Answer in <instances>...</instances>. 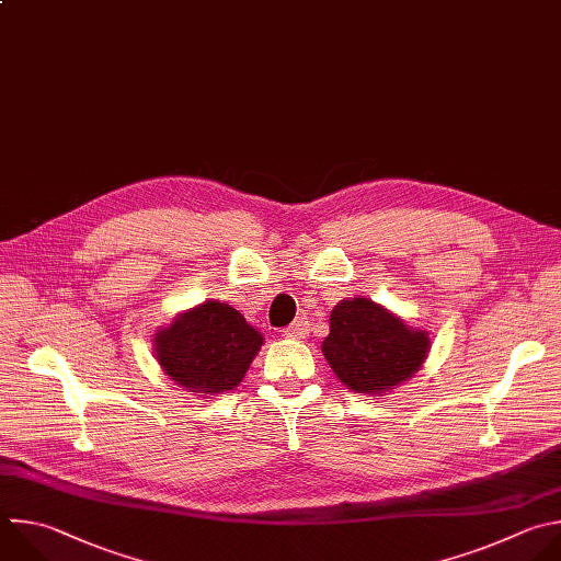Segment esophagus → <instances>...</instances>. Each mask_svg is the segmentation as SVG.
<instances>
[{"label":"esophagus","mask_w":561,"mask_h":561,"mask_svg":"<svg viewBox=\"0 0 561 561\" xmlns=\"http://www.w3.org/2000/svg\"><path fill=\"white\" fill-rule=\"evenodd\" d=\"M284 336H288V339H306L308 336V323L301 321V319L293 321L288 328H284Z\"/></svg>","instance_id":"1"}]
</instances>
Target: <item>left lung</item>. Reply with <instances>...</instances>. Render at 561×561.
I'll return each instance as SVG.
<instances>
[{
	"mask_svg": "<svg viewBox=\"0 0 561 561\" xmlns=\"http://www.w3.org/2000/svg\"><path fill=\"white\" fill-rule=\"evenodd\" d=\"M323 356L336 379L356 394H379L410 381L430 352V332L365 297L343 299L330 312Z\"/></svg>",
	"mask_w": 561,
	"mask_h": 561,
	"instance_id": "1",
	"label": "left lung"
}]
</instances>
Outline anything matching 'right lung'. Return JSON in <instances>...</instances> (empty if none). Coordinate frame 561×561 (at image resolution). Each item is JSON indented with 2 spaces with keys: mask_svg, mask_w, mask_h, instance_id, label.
<instances>
[{
  "mask_svg": "<svg viewBox=\"0 0 561 561\" xmlns=\"http://www.w3.org/2000/svg\"><path fill=\"white\" fill-rule=\"evenodd\" d=\"M264 336L240 310L209 299L180 312L153 336V354L167 377L203 394H222L238 388Z\"/></svg>",
  "mask_w": 561,
  "mask_h": 561,
  "instance_id": "1",
  "label": "right lung"
}]
</instances>
